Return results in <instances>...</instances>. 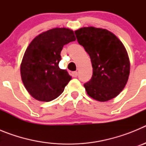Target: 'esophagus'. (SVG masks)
Returning <instances> with one entry per match:
<instances>
[{
	"mask_svg": "<svg viewBox=\"0 0 146 146\" xmlns=\"http://www.w3.org/2000/svg\"><path fill=\"white\" fill-rule=\"evenodd\" d=\"M72 75L73 77H77L78 75V73H77V72H72Z\"/></svg>",
	"mask_w": 146,
	"mask_h": 146,
	"instance_id": "1",
	"label": "esophagus"
}]
</instances>
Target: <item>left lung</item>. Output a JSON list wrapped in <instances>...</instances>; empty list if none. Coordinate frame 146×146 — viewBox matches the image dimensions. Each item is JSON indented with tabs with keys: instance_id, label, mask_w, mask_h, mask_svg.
<instances>
[{
	"instance_id": "8db88e82",
	"label": "left lung",
	"mask_w": 146,
	"mask_h": 146,
	"mask_svg": "<svg viewBox=\"0 0 146 146\" xmlns=\"http://www.w3.org/2000/svg\"><path fill=\"white\" fill-rule=\"evenodd\" d=\"M91 58L93 75L84 84L88 95L99 102L116 97L128 81L129 55L123 43L108 30L84 27L74 31Z\"/></svg>"
}]
</instances>
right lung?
<instances>
[{
  "label": "right lung",
  "mask_w": 146,
  "mask_h": 146,
  "mask_svg": "<svg viewBox=\"0 0 146 146\" xmlns=\"http://www.w3.org/2000/svg\"><path fill=\"white\" fill-rule=\"evenodd\" d=\"M74 31L66 28H55L42 32L27 47L20 74L24 86L38 101L50 102L63 93L72 77L59 68L64 45L75 41Z\"/></svg>",
  "instance_id": "1"
}]
</instances>
